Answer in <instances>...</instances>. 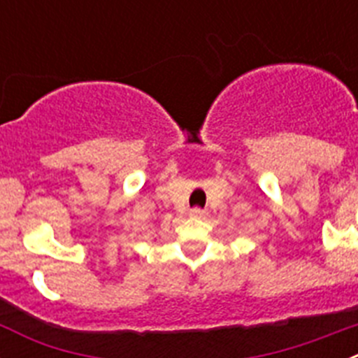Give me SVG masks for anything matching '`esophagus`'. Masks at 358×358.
Listing matches in <instances>:
<instances>
[{"mask_svg":"<svg viewBox=\"0 0 358 358\" xmlns=\"http://www.w3.org/2000/svg\"><path fill=\"white\" fill-rule=\"evenodd\" d=\"M206 211L201 210V208H194V210H189V217L192 218H206Z\"/></svg>","mask_w":358,"mask_h":358,"instance_id":"1","label":"esophagus"}]
</instances>
